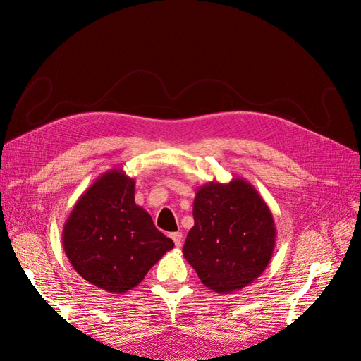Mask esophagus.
I'll return each mask as SVG.
<instances>
[{"instance_id":"34e87169","label":"esophagus","mask_w":361,"mask_h":361,"mask_svg":"<svg viewBox=\"0 0 361 361\" xmlns=\"http://www.w3.org/2000/svg\"><path fill=\"white\" fill-rule=\"evenodd\" d=\"M170 238L174 241V244H176V247H179L182 244V233L180 232H173L170 233Z\"/></svg>"}]
</instances>
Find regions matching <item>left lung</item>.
<instances>
[{"label":"left lung","mask_w":361,"mask_h":361,"mask_svg":"<svg viewBox=\"0 0 361 361\" xmlns=\"http://www.w3.org/2000/svg\"><path fill=\"white\" fill-rule=\"evenodd\" d=\"M192 216L182 253L206 288L231 293L265 271L277 232L268 204L253 185L243 178L202 185Z\"/></svg>","instance_id":"1"}]
</instances>
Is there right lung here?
Listing matches in <instances>:
<instances>
[{
    "mask_svg": "<svg viewBox=\"0 0 361 361\" xmlns=\"http://www.w3.org/2000/svg\"><path fill=\"white\" fill-rule=\"evenodd\" d=\"M61 239L73 269L110 293L135 288L174 247L135 204V180L120 169L87 188L64 223Z\"/></svg>",
    "mask_w": 361,
    "mask_h": 361,
    "instance_id": "right-lung-1",
    "label": "right lung"
}]
</instances>
